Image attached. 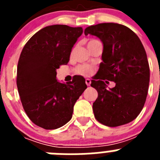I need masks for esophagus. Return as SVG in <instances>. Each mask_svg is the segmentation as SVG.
<instances>
[{"label":"esophagus","mask_w":160,"mask_h":160,"mask_svg":"<svg viewBox=\"0 0 160 160\" xmlns=\"http://www.w3.org/2000/svg\"><path fill=\"white\" fill-rule=\"evenodd\" d=\"M90 83H91V81H90V79H89V78L86 79V84H87V86H90Z\"/></svg>","instance_id":"34e87169"}]
</instances>
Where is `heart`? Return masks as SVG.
Returning a JSON list of instances; mask_svg holds the SVG:
<instances>
[{"instance_id":"heart-1","label":"heart","mask_w":160,"mask_h":160,"mask_svg":"<svg viewBox=\"0 0 160 160\" xmlns=\"http://www.w3.org/2000/svg\"><path fill=\"white\" fill-rule=\"evenodd\" d=\"M97 40H94V39H91V40L88 41L87 42V47L91 45L93 42H96ZM95 66L94 65L91 64H83V65H79L77 67L75 68L74 72H75L76 74L78 75H81L83 77H90L94 73L95 71Z\"/></svg>"}]
</instances>
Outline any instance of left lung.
Masks as SVG:
<instances>
[{
  "instance_id": "left-lung-1",
  "label": "left lung",
  "mask_w": 160,
  "mask_h": 160,
  "mask_svg": "<svg viewBox=\"0 0 160 160\" xmlns=\"http://www.w3.org/2000/svg\"><path fill=\"white\" fill-rule=\"evenodd\" d=\"M84 33L98 37L103 43L102 62L90 84L98 91L94 117L111 128L131 122L143 108L149 87V64L140 39L116 23L91 25ZM107 80L114 81L116 87L107 89Z\"/></svg>"
}]
</instances>
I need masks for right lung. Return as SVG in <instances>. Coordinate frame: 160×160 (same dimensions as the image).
<instances>
[{
    "instance_id": "add662e5",
    "label": "right lung",
    "mask_w": 160,
    "mask_h": 160,
    "mask_svg": "<svg viewBox=\"0 0 160 160\" xmlns=\"http://www.w3.org/2000/svg\"><path fill=\"white\" fill-rule=\"evenodd\" d=\"M82 28L66 25L46 26L27 42L20 55L17 86L24 111L37 126L54 130L72 118L73 106L87 86L75 76L72 82L57 81V70L70 60L72 47Z\"/></svg>"
}]
</instances>
